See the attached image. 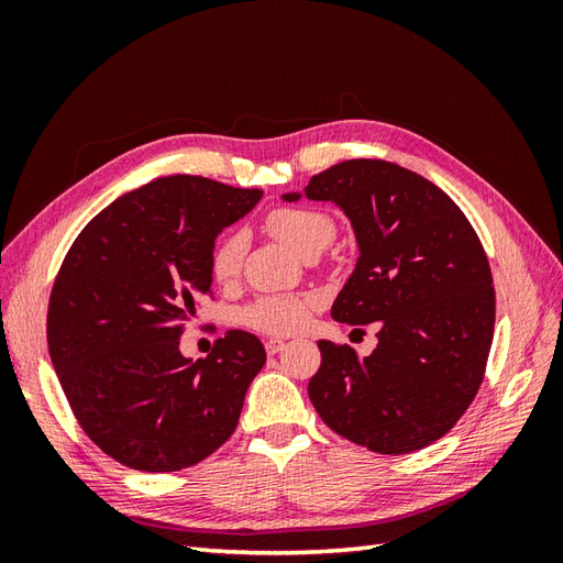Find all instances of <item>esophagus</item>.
I'll return each instance as SVG.
<instances>
[{
	"mask_svg": "<svg viewBox=\"0 0 563 563\" xmlns=\"http://www.w3.org/2000/svg\"><path fill=\"white\" fill-rule=\"evenodd\" d=\"M265 350H267V354H277V352H282V350H284V340H279V338H269L267 343H265Z\"/></svg>",
	"mask_w": 563,
	"mask_h": 563,
	"instance_id": "34e87169",
	"label": "esophagus"
}]
</instances>
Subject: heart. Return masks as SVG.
<instances>
[{
	"label": "heart",
	"instance_id": "heart-1",
	"mask_svg": "<svg viewBox=\"0 0 563 563\" xmlns=\"http://www.w3.org/2000/svg\"><path fill=\"white\" fill-rule=\"evenodd\" d=\"M267 230L284 242L288 249L308 255L312 251H321L327 246L333 234L335 225L333 220L314 209H300V207H282L267 216ZM244 255V234L234 232L220 240L211 255V275L216 282L225 284L240 275ZM314 300L310 296H263L251 302L244 310L242 319L246 327L272 333V335H288L300 331L308 323L310 310Z\"/></svg>",
	"mask_w": 563,
	"mask_h": 563
}]
</instances>
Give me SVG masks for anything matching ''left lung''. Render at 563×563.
I'll list each match as a JSON object with an SVG mask.
<instances>
[{"mask_svg":"<svg viewBox=\"0 0 563 563\" xmlns=\"http://www.w3.org/2000/svg\"><path fill=\"white\" fill-rule=\"evenodd\" d=\"M300 197L335 203L360 249L331 317L380 327L368 356L319 340L310 401L333 432L368 451L424 449L484 380L496 291L479 236L444 190L383 159L340 162L302 192L282 195Z\"/></svg>","mask_w":563,"mask_h":563,"instance_id":"obj_1","label":"left lung"}]
</instances>
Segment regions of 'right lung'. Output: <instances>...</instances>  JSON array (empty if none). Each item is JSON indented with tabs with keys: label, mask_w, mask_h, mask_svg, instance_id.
Segmentation results:
<instances>
[{
	"label": "right lung",
	"mask_w": 563,
	"mask_h": 563,
	"mask_svg": "<svg viewBox=\"0 0 563 563\" xmlns=\"http://www.w3.org/2000/svg\"><path fill=\"white\" fill-rule=\"evenodd\" d=\"M201 176H168L114 199L79 232L51 291L48 354L96 446L143 472H178L234 432L265 347L228 331L207 360L180 354L211 294L223 228L261 201Z\"/></svg>",
	"instance_id": "1"
}]
</instances>
